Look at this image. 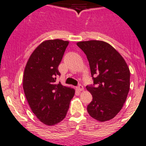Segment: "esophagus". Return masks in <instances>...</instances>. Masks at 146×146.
I'll use <instances>...</instances> for the list:
<instances>
[{
    "label": "esophagus",
    "instance_id": "34e87169",
    "mask_svg": "<svg viewBox=\"0 0 146 146\" xmlns=\"http://www.w3.org/2000/svg\"><path fill=\"white\" fill-rule=\"evenodd\" d=\"M77 90H78L79 92H81V91H83V90H84V86H83L81 84H79V85L77 86Z\"/></svg>",
    "mask_w": 146,
    "mask_h": 146
}]
</instances>
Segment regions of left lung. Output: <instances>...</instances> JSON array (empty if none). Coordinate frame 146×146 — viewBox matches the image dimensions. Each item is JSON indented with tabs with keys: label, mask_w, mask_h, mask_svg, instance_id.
<instances>
[{
	"label": "left lung",
	"mask_w": 146,
	"mask_h": 146,
	"mask_svg": "<svg viewBox=\"0 0 146 146\" xmlns=\"http://www.w3.org/2000/svg\"><path fill=\"white\" fill-rule=\"evenodd\" d=\"M86 54L94 84L86 86L93 96L87 106L90 116L100 122L113 119L126 101L130 73L124 58L110 44L90 40L77 43Z\"/></svg>",
	"instance_id": "left-lung-1"
}]
</instances>
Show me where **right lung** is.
Listing matches in <instances>:
<instances>
[{
	"instance_id": "add662e5",
	"label": "right lung",
	"mask_w": 146,
	"mask_h": 146,
	"mask_svg": "<svg viewBox=\"0 0 146 146\" xmlns=\"http://www.w3.org/2000/svg\"><path fill=\"white\" fill-rule=\"evenodd\" d=\"M68 43L61 39L43 42L31 54L24 70L23 88L27 102L36 117L47 125L65 117L75 94L73 88L55 83Z\"/></svg>"
}]
</instances>
